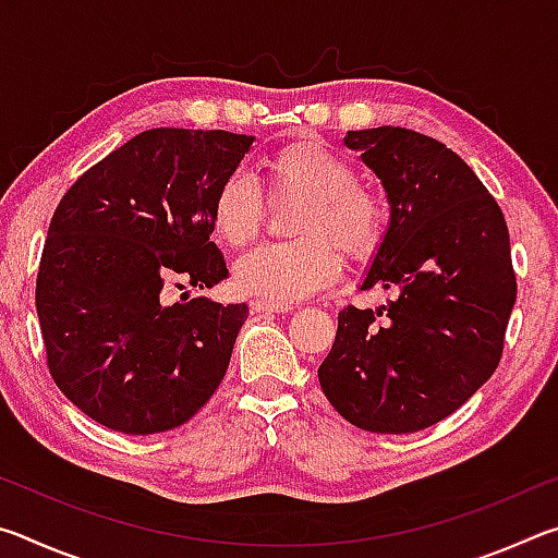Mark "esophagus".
Segmentation results:
<instances>
[{"mask_svg":"<svg viewBox=\"0 0 558 558\" xmlns=\"http://www.w3.org/2000/svg\"><path fill=\"white\" fill-rule=\"evenodd\" d=\"M251 310L258 315H280V313H290L292 305H286V302H268V300H253Z\"/></svg>","mask_w":558,"mask_h":558,"instance_id":"1","label":"esophagus"}]
</instances>
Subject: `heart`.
<instances>
[{
    "label": "heart",
    "mask_w": 558,
    "mask_h": 558,
    "mask_svg": "<svg viewBox=\"0 0 558 558\" xmlns=\"http://www.w3.org/2000/svg\"><path fill=\"white\" fill-rule=\"evenodd\" d=\"M270 192L298 194L295 231L302 239L263 243L239 258L233 286L268 302H295L327 288L339 272V248L366 258L379 248L386 209L381 196L354 179L347 157L317 137H300L266 159ZM263 192L245 172L226 174L211 196V229L231 248L256 239L263 223ZM336 242L332 244L331 241Z\"/></svg>",
    "instance_id": "heart-1"
}]
</instances>
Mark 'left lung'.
<instances>
[{"mask_svg":"<svg viewBox=\"0 0 558 558\" xmlns=\"http://www.w3.org/2000/svg\"><path fill=\"white\" fill-rule=\"evenodd\" d=\"M381 179L391 221L362 290L393 292L379 310L347 305L319 386L369 433H413L458 411L505 349L517 278L505 214L477 174L438 140L405 128L347 132Z\"/></svg>","mask_w":558,"mask_h":558,"instance_id":"8db88e82","label":"left lung"}]
</instances>
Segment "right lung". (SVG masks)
Returning a JSON list of instances; mask_svg holds the SVG:
<instances>
[{
    "mask_svg": "<svg viewBox=\"0 0 558 558\" xmlns=\"http://www.w3.org/2000/svg\"><path fill=\"white\" fill-rule=\"evenodd\" d=\"M251 143L226 130H145L56 206L36 276L46 364L100 426L172 430L219 389L248 305H169L167 292L229 276L209 209Z\"/></svg>",
    "mask_w": 558,
    "mask_h": 558,
    "instance_id": "obj_1",
    "label": "right lung"
}]
</instances>
